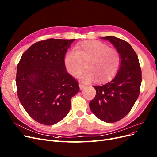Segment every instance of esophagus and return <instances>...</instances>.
Here are the masks:
<instances>
[{
    "mask_svg": "<svg viewBox=\"0 0 157 157\" xmlns=\"http://www.w3.org/2000/svg\"><path fill=\"white\" fill-rule=\"evenodd\" d=\"M85 87H86V85H83V84H79V88H80V90H82L83 89H84Z\"/></svg>",
    "mask_w": 157,
    "mask_h": 157,
    "instance_id": "esophagus-1",
    "label": "esophagus"
}]
</instances>
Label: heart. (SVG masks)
<instances>
[{"instance_id":"b5f03b06","label":"heart","mask_w":157,"mask_h":157,"mask_svg":"<svg viewBox=\"0 0 157 157\" xmlns=\"http://www.w3.org/2000/svg\"><path fill=\"white\" fill-rule=\"evenodd\" d=\"M86 63L88 71L82 75L83 82L90 83L97 78L99 82H104L117 74L120 57L117 50L99 40L79 43L65 57L67 71L75 78L79 77L84 71Z\"/></svg>"}]
</instances>
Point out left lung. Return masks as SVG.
Returning a JSON list of instances; mask_svg holds the SVG:
<instances>
[{
    "label": "left lung",
    "mask_w": 157,
    "mask_h": 157,
    "mask_svg": "<svg viewBox=\"0 0 157 157\" xmlns=\"http://www.w3.org/2000/svg\"><path fill=\"white\" fill-rule=\"evenodd\" d=\"M111 42L120 54L118 73L111 82L94 86L96 94L89 107L96 117L107 123L119 121L128 114L140 94L142 72L138 58L132 46L114 36L102 37Z\"/></svg>",
    "instance_id": "obj_1"
}]
</instances>
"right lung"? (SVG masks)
I'll return each mask as SVG.
<instances>
[{
  "instance_id": "obj_1",
  "label": "right lung",
  "mask_w": 157,
  "mask_h": 157,
  "mask_svg": "<svg viewBox=\"0 0 157 157\" xmlns=\"http://www.w3.org/2000/svg\"><path fill=\"white\" fill-rule=\"evenodd\" d=\"M75 39H48L32 44L17 67L20 102L37 122L54 125L71 109V100L79 90L78 82L66 71L65 56Z\"/></svg>"
}]
</instances>
